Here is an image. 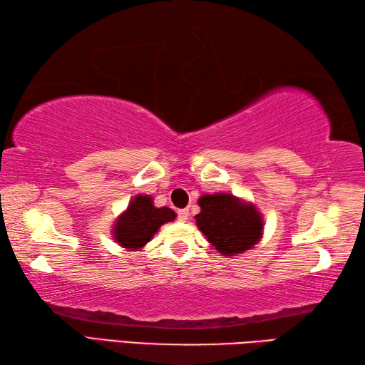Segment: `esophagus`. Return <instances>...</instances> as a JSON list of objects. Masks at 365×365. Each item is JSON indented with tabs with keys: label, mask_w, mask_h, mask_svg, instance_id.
<instances>
[{
	"label": "esophagus",
	"mask_w": 365,
	"mask_h": 365,
	"mask_svg": "<svg viewBox=\"0 0 365 365\" xmlns=\"http://www.w3.org/2000/svg\"><path fill=\"white\" fill-rule=\"evenodd\" d=\"M190 217V210L188 209H180L178 210V220L180 221H187Z\"/></svg>",
	"instance_id": "obj_1"
}]
</instances>
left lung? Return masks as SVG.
I'll use <instances>...</instances> for the list:
<instances>
[{
    "label": "left lung",
    "instance_id": "left-lung-1",
    "mask_svg": "<svg viewBox=\"0 0 365 365\" xmlns=\"http://www.w3.org/2000/svg\"><path fill=\"white\" fill-rule=\"evenodd\" d=\"M197 204L199 231L223 256L244 253L262 237V217L253 204L227 192L202 195Z\"/></svg>",
    "mask_w": 365,
    "mask_h": 365
}]
</instances>
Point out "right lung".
Segmentation results:
<instances>
[{
  "label": "right lung",
  "instance_id": "1",
  "mask_svg": "<svg viewBox=\"0 0 365 365\" xmlns=\"http://www.w3.org/2000/svg\"><path fill=\"white\" fill-rule=\"evenodd\" d=\"M175 220V212L168 207H155L153 199L147 195H138L131 199L128 209L117 218L112 227V235L120 247L139 250L152 240L160 227L168 221Z\"/></svg>",
  "mask_w": 365,
  "mask_h": 365
}]
</instances>
